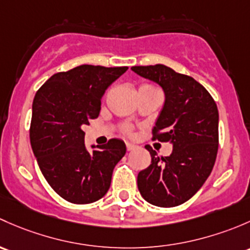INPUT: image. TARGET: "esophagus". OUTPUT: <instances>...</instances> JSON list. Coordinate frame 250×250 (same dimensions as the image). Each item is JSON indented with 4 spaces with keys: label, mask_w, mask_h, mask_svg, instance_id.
<instances>
[{
    "label": "esophagus",
    "mask_w": 250,
    "mask_h": 250,
    "mask_svg": "<svg viewBox=\"0 0 250 250\" xmlns=\"http://www.w3.org/2000/svg\"><path fill=\"white\" fill-rule=\"evenodd\" d=\"M136 144L135 143H131V142H126V149H127V150H132V149H135L136 148Z\"/></svg>",
    "instance_id": "34e87169"
}]
</instances>
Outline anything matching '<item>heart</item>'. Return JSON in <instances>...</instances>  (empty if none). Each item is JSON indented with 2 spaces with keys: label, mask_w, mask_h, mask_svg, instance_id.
Segmentation results:
<instances>
[{
  "label": "heart",
  "mask_w": 250,
  "mask_h": 250,
  "mask_svg": "<svg viewBox=\"0 0 250 250\" xmlns=\"http://www.w3.org/2000/svg\"><path fill=\"white\" fill-rule=\"evenodd\" d=\"M144 86H150V85H143L142 87H144ZM125 130H126V132H131V128H130V127H128V126H127V127H126V128H125Z\"/></svg>",
  "instance_id": "1"
}]
</instances>
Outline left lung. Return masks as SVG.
<instances>
[{
  "label": "left lung",
  "instance_id": "left-lung-1",
  "mask_svg": "<svg viewBox=\"0 0 250 250\" xmlns=\"http://www.w3.org/2000/svg\"><path fill=\"white\" fill-rule=\"evenodd\" d=\"M135 73L163 87L165 104L153 128V140L169 142V156L146 146L151 164L141 171L137 185L146 202L176 207L191 199L214 166L219 143V113L199 82L165 65L133 66Z\"/></svg>",
  "mask_w": 250,
  "mask_h": 250
}]
</instances>
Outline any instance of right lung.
I'll return each instance as SVG.
<instances>
[{
    "instance_id": "1",
    "label": "right lung",
    "mask_w": 250,
    "mask_h": 250,
    "mask_svg": "<svg viewBox=\"0 0 250 250\" xmlns=\"http://www.w3.org/2000/svg\"><path fill=\"white\" fill-rule=\"evenodd\" d=\"M126 71L82 65L55 73L36 92L31 146L45 181L66 201L86 205L104 197L125 155V143L117 138L87 150L83 126L99 117L107 87Z\"/></svg>"
}]
</instances>
